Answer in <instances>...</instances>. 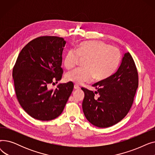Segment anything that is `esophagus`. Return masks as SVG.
Here are the masks:
<instances>
[{
  "mask_svg": "<svg viewBox=\"0 0 155 155\" xmlns=\"http://www.w3.org/2000/svg\"><path fill=\"white\" fill-rule=\"evenodd\" d=\"M79 88H80V87L78 85H74V89H75V90H78V89H79Z\"/></svg>",
  "mask_w": 155,
  "mask_h": 155,
  "instance_id": "esophagus-1",
  "label": "esophagus"
}]
</instances>
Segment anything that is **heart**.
Instances as JSON below:
<instances>
[{"mask_svg": "<svg viewBox=\"0 0 155 155\" xmlns=\"http://www.w3.org/2000/svg\"><path fill=\"white\" fill-rule=\"evenodd\" d=\"M79 57L85 58L84 67L68 72V81L80 85L108 78L114 72L120 61L119 49L101 41H87L78 45L76 50L70 49L64 55V64L68 69L76 66Z\"/></svg>", "mask_w": 155, "mask_h": 155, "instance_id": "obj_1", "label": "heart"}]
</instances>
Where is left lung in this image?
Segmentation results:
<instances>
[{"label": "left lung", "mask_w": 155, "mask_h": 155, "mask_svg": "<svg viewBox=\"0 0 155 155\" xmlns=\"http://www.w3.org/2000/svg\"><path fill=\"white\" fill-rule=\"evenodd\" d=\"M92 86L97 91L82 88L85 93L82 109L87 119L98 127L118 123L131 109L138 87L137 70L131 55L126 53L117 71Z\"/></svg>", "instance_id": "8db88e82"}]
</instances>
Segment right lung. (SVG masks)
Returning a JSON list of instances; mask_svg holds the SVG:
<instances>
[{"label": "right lung", "instance_id": "right-lung-1", "mask_svg": "<svg viewBox=\"0 0 155 155\" xmlns=\"http://www.w3.org/2000/svg\"><path fill=\"white\" fill-rule=\"evenodd\" d=\"M66 41L58 36H40L21 51L13 68L16 97L22 109L34 119L50 120L62 113L73 89L69 82L55 90L47 85L61 79L62 53Z\"/></svg>", "mask_w": 155, "mask_h": 155}]
</instances>
